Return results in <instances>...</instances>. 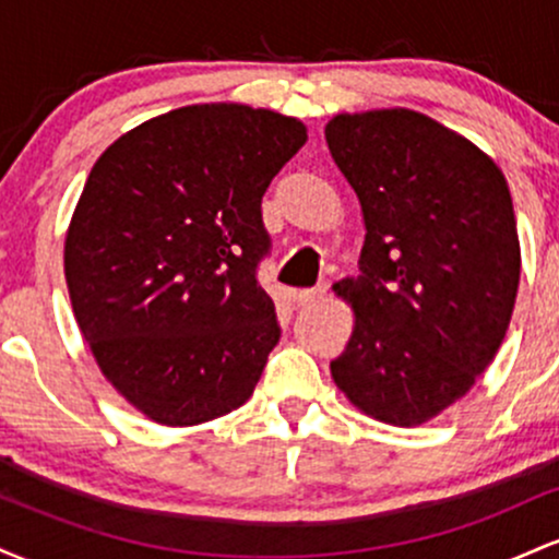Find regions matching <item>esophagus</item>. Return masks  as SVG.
Listing matches in <instances>:
<instances>
[{"instance_id": "1", "label": "esophagus", "mask_w": 559, "mask_h": 559, "mask_svg": "<svg viewBox=\"0 0 559 559\" xmlns=\"http://www.w3.org/2000/svg\"><path fill=\"white\" fill-rule=\"evenodd\" d=\"M329 294V284H318L312 288H299V292H294V299H297V305L307 307V305H316Z\"/></svg>"}]
</instances>
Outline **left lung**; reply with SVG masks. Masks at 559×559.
<instances>
[{
    "mask_svg": "<svg viewBox=\"0 0 559 559\" xmlns=\"http://www.w3.org/2000/svg\"><path fill=\"white\" fill-rule=\"evenodd\" d=\"M333 163L360 199V275L336 386L370 418L420 426L489 368L521 281L512 197L476 144L413 110L336 115Z\"/></svg>",
    "mask_w": 559,
    "mask_h": 559,
    "instance_id": "obj_1",
    "label": "left lung"
}]
</instances>
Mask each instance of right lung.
I'll list each match as a JSON object with an SVG mask.
<instances>
[{
    "label": "right lung",
    "instance_id": "add662e5",
    "mask_svg": "<svg viewBox=\"0 0 559 559\" xmlns=\"http://www.w3.org/2000/svg\"><path fill=\"white\" fill-rule=\"evenodd\" d=\"M305 141L297 118L191 105L94 163L68 228V292L99 370L146 418L197 426L252 396L281 338L258 281L262 194Z\"/></svg>",
    "mask_w": 559,
    "mask_h": 559
}]
</instances>
